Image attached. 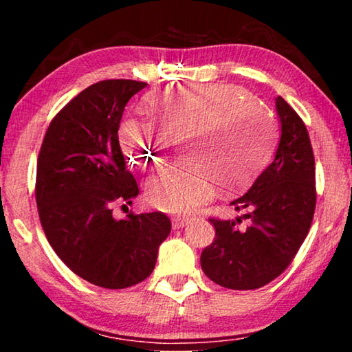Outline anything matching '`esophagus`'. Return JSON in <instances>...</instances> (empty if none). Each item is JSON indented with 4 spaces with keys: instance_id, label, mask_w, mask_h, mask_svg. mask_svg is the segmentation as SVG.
Segmentation results:
<instances>
[{
    "instance_id": "esophagus-1",
    "label": "esophagus",
    "mask_w": 352,
    "mask_h": 352,
    "mask_svg": "<svg viewBox=\"0 0 352 352\" xmlns=\"http://www.w3.org/2000/svg\"><path fill=\"white\" fill-rule=\"evenodd\" d=\"M188 222H189V220L184 219V217H174V219H172V228L180 230V228H183V226H186Z\"/></svg>"
}]
</instances>
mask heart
Returning <instances> with one entry per match:
<instances>
[{
  "label": "heart",
  "mask_w": 352,
  "mask_h": 352,
  "mask_svg": "<svg viewBox=\"0 0 352 352\" xmlns=\"http://www.w3.org/2000/svg\"><path fill=\"white\" fill-rule=\"evenodd\" d=\"M147 116L130 115L119 127L129 166L147 172L184 141L189 158L144 183L147 205L188 212L210 195V174L222 186L248 182L269 160L276 121L264 102L234 85H168L146 99Z\"/></svg>",
  "instance_id": "b5f03b06"
}]
</instances>
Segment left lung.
Returning <instances> with one entry per match:
<instances>
[{
    "label": "left lung",
    "mask_w": 352,
    "mask_h": 352,
    "mask_svg": "<svg viewBox=\"0 0 352 352\" xmlns=\"http://www.w3.org/2000/svg\"><path fill=\"white\" fill-rule=\"evenodd\" d=\"M281 138L275 158L247 192L230 201L242 219L211 217L216 237L200 256L201 270L219 285L253 290L287 269L311 228L317 189L315 160L307 129L298 113L278 96Z\"/></svg>",
    "instance_id": "obj_1"
}]
</instances>
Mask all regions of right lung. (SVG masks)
<instances>
[{
	"mask_svg": "<svg viewBox=\"0 0 352 352\" xmlns=\"http://www.w3.org/2000/svg\"><path fill=\"white\" fill-rule=\"evenodd\" d=\"M146 85L110 79L85 88L52 119L37 160L35 200L47 242L77 276L104 289L144 281L170 233L163 212L113 217V206L140 194L118 130Z\"/></svg>",
	"mask_w": 352,
	"mask_h": 352,
	"instance_id": "add662e5",
	"label": "right lung"
}]
</instances>
